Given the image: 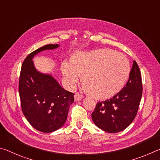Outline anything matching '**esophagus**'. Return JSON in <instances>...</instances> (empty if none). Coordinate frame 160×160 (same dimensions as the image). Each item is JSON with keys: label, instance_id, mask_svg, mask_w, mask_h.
Returning a JSON list of instances; mask_svg holds the SVG:
<instances>
[{"label": "esophagus", "instance_id": "34e87169", "mask_svg": "<svg viewBox=\"0 0 160 160\" xmlns=\"http://www.w3.org/2000/svg\"><path fill=\"white\" fill-rule=\"evenodd\" d=\"M82 98H83V96H82V93H78V92H77V93H75V95H74V100L76 101H81L82 99Z\"/></svg>", "mask_w": 160, "mask_h": 160}]
</instances>
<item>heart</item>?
I'll return each mask as SVG.
<instances>
[{"instance_id":"obj_1","label":"heart","mask_w":160,"mask_h":160,"mask_svg":"<svg viewBox=\"0 0 160 160\" xmlns=\"http://www.w3.org/2000/svg\"><path fill=\"white\" fill-rule=\"evenodd\" d=\"M61 69L68 86L74 88L81 76L83 87L96 98H106L116 93L130 74L126 57L108 49L78 52L72 57V62L62 63Z\"/></svg>"}]
</instances>
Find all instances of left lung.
I'll list each match as a JSON object with an SVG mask.
<instances>
[{
  "instance_id": "8db88e82",
  "label": "left lung",
  "mask_w": 160,
  "mask_h": 160,
  "mask_svg": "<svg viewBox=\"0 0 160 160\" xmlns=\"http://www.w3.org/2000/svg\"><path fill=\"white\" fill-rule=\"evenodd\" d=\"M142 94V77L135 60L128 82L112 98L96 103L91 114L96 126L108 132H118L131 124L137 115Z\"/></svg>"
}]
</instances>
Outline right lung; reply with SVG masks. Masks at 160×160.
Instances as JSON below:
<instances>
[{
  "label": "right lung",
  "mask_w": 160,
  "mask_h": 160,
  "mask_svg": "<svg viewBox=\"0 0 160 160\" xmlns=\"http://www.w3.org/2000/svg\"><path fill=\"white\" fill-rule=\"evenodd\" d=\"M47 44L28 54L23 61L19 78L22 111L36 130L51 132L61 128L67 118L74 94L64 89L49 74L38 72L32 59L39 52L58 48Z\"/></svg>",
  "instance_id": "1"
}]
</instances>
